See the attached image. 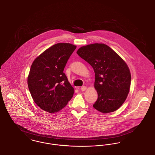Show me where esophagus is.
<instances>
[{
  "instance_id": "1",
  "label": "esophagus",
  "mask_w": 155,
  "mask_h": 155,
  "mask_svg": "<svg viewBox=\"0 0 155 155\" xmlns=\"http://www.w3.org/2000/svg\"><path fill=\"white\" fill-rule=\"evenodd\" d=\"M86 89H87V87H86V86H82V87H81V90L82 91H85L86 90Z\"/></svg>"
}]
</instances>
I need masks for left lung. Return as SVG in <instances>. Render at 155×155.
Masks as SVG:
<instances>
[{"label":"left lung","mask_w":155,"mask_h":155,"mask_svg":"<svg viewBox=\"0 0 155 155\" xmlns=\"http://www.w3.org/2000/svg\"><path fill=\"white\" fill-rule=\"evenodd\" d=\"M76 53L92 66L95 73L94 86L98 97L93 107L103 114L117 110L130 90L131 74L126 62L103 43L84 46Z\"/></svg>","instance_id":"8db88e82"}]
</instances>
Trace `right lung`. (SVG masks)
<instances>
[{
    "instance_id": "right-lung-1",
    "label": "right lung",
    "mask_w": 155,
    "mask_h": 155,
    "mask_svg": "<svg viewBox=\"0 0 155 155\" xmlns=\"http://www.w3.org/2000/svg\"><path fill=\"white\" fill-rule=\"evenodd\" d=\"M76 48L71 43H59L32 63L28 85L34 102L42 110L51 114L57 112L72 98L74 89L63 70Z\"/></svg>"
}]
</instances>
